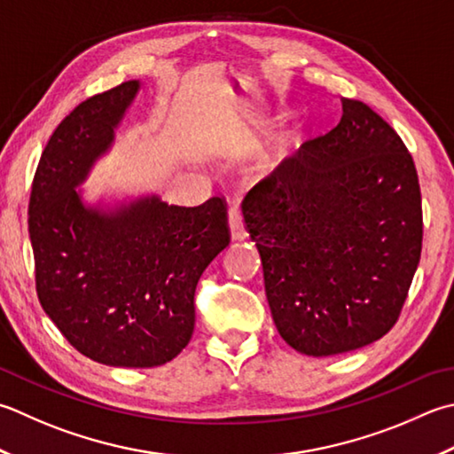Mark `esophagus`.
<instances>
[{"label":"esophagus","mask_w":454,"mask_h":454,"mask_svg":"<svg viewBox=\"0 0 454 454\" xmlns=\"http://www.w3.org/2000/svg\"><path fill=\"white\" fill-rule=\"evenodd\" d=\"M228 226H230V236H232V239H246L247 238L242 210H239L238 204H232V207H230Z\"/></svg>","instance_id":"esophagus-1"}]
</instances>
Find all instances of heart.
<instances>
[{
  "instance_id": "b5f03b06",
  "label": "heart",
  "mask_w": 454,
  "mask_h": 454,
  "mask_svg": "<svg viewBox=\"0 0 454 454\" xmlns=\"http://www.w3.org/2000/svg\"><path fill=\"white\" fill-rule=\"evenodd\" d=\"M268 165H270V161H265V163H263V167H268Z\"/></svg>"
}]
</instances>
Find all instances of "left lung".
<instances>
[{
	"label": "left lung",
	"mask_w": 454,
	"mask_h": 454,
	"mask_svg": "<svg viewBox=\"0 0 454 454\" xmlns=\"http://www.w3.org/2000/svg\"><path fill=\"white\" fill-rule=\"evenodd\" d=\"M260 184L244 220L281 339L307 356H334L389 333L423 242L419 179L394 128L342 98L339 126Z\"/></svg>",
	"instance_id": "1"
}]
</instances>
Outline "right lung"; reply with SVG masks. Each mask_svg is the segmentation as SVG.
Segmentation results:
<instances>
[{
	"label": "right lung",
	"mask_w": 454,
	"mask_h": 454,
	"mask_svg": "<svg viewBox=\"0 0 454 454\" xmlns=\"http://www.w3.org/2000/svg\"><path fill=\"white\" fill-rule=\"evenodd\" d=\"M139 86L128 80L88 98L59 123L29 200L43 310L80 354L118 368L181 354L194 331L197 283L230 244L220 197L186 208L151 194L104 208L76 191L108 153Z\"/></svg>",
	"instance_id": "add662e5"
}]
</instances>
